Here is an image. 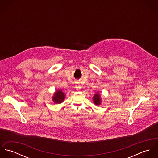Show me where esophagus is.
Here are the masks:
<instances>
[{
    "instance_id": "obj_1",
    "label": "esophagus",
    "mask_w": 158,
    "mask_h": 158,
    "mask_svg": "<svg viewBox=\"0 0 158 158\" xmlns=\"http://www.w3.org/2000/svg\"><path fill=\"white\" fill-rule=\"evenodd\" d=\"M75 88H76L77 90H79V89L81 88V87H80V85H77V86H75Z\"/></svg>"
}]
</instances>
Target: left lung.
<instances>
[{
    "mask_svg": "<svg viewBox=\"0 0 158 158\" xmlns=\"http://www.w3.org/2000/svg\"><path fill=\"white\" fill-rule=\"evenodd\" d=\"M93 100H94V102L95 105H100V95L98 93H97L96 94L94 95V97L93 98Z\"/></svg>",
    "mask_w": 158,
    "mask_h": 158,
    "instance_id": "left-lung-1",
    "label": "left lung"
}]
</instances>
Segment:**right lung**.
<instances>
[{
  "label": "right lung",
  "mask_w": 158,
  "mask_h": 158,
  "mask_svg": "<svg viewBox=\"0 0 158 158\" xmlns=\"http://www.w3.org/2000/svg\"><path fill=\"white\" fill-rule=\"evenodd\" d=\"M64 99V94L61 90H56L55 93L54 97H53V100L56 103H61Z\"/></svg>",
  "instance_id": "obj_1"
}]
</instances>
